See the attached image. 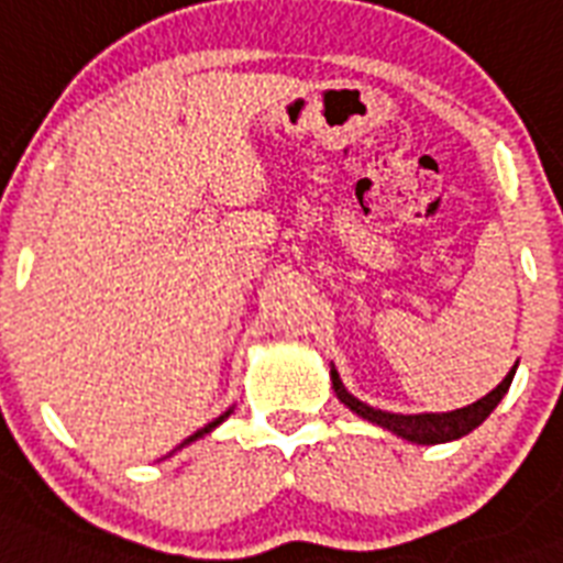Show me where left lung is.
I'll return each mask as SVG.
<instances>
[{
  "instance_id": "obj_1",
  "label": "left lung",
  "mask_w": 563,
  "mask_h": 563,
  "mask_svg": "<svg viewBox=\"0 0 563 563\" xmlns=\"http://www.w3.org/2000/svg\"><path fill=\"white\" fill-rule=\"evenodd\" d=\"M517 362L515 368L508 371L506 379L488 391L482 400L471 402V406H462V409L453 411H418V415H400V411H385V409H374L360 397H353L347 388H344L342 376L335 371V365H330V379H333V391L335 397L353 411V415H360L368 423H376V427L388 429L391 435L402 438V441H411V444H446V441H459L467 432L485 423L490 411L497 409L499 400L508 394V385L515 379Z\"/></svg>"
}]
</instances>
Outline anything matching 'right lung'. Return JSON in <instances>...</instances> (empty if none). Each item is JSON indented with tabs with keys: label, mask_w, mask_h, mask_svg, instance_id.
<instances>
[{
	"label": "right lung",
	"mask_w": 563,
	"mask_h": 563,
	"mask_svg": "<svg viewBox=\"0 0 563 563\" xmlns=\"http://www.w3.org/2000/svg\"><path fill=\"white\" fill-rule=\"evenodd\" d=\"M230 411H233V409H228V411H224V415H219V418H216V420H210V423H207V427H201V429H198V432H195V435H189L187 441H184V444H180V446L192 444V441H198V438H203V435H207V432H212V429L219 427L221 420H224V418H230ZM180 446H178V450H180Z\"/></svg>",
	"instance_id": "right-lung-1"
}]
</instances>
